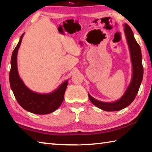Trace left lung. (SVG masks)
Masks as SVG:
<instances>
[{"label":"left lung","mask_w":152,"mask_h":152,"mask_svg":"<svg viewBox=\"0 0 152 152\" xmlns=\"http://www.w3.org/2000/svg\"><path fill=\"white\" fill-rule=\"evenodd\" d=\"M124 31L129 49L131 60L132 63V77L129 85L121 98L112 102L100 101L95 99L88 93L89 99L92 103L105 111H116L128 107L135 99L142 82L143 68L140 46L136 42L130 27L127 23L124 24Z\"/></svg>","instance_id":"8db88e82"}]
</instances>
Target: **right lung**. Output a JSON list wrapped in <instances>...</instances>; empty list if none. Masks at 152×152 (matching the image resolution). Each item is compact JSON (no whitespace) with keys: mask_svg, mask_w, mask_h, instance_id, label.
I'll return each instance as SVG.
<instances>
[{"mask_svg":"<svg viewBox=\"0 0 152 152\" xmlns=\"http://www.w3.org/2000/svg\"><path fill=\"white\" fill-rule=\"evenodd\" d=\"M24 33L12 53L9 82L18 103L25 110L34 114H50L60 107L64 101V93L68 86V80L60 84L54 91L46 94L37 93L25 86L20 79L17 69V53Z\"/></svg>","mask_w":152,"mask_h":152,"instance_id":"right-lung-1","label":"right lung"}]
</instances>
